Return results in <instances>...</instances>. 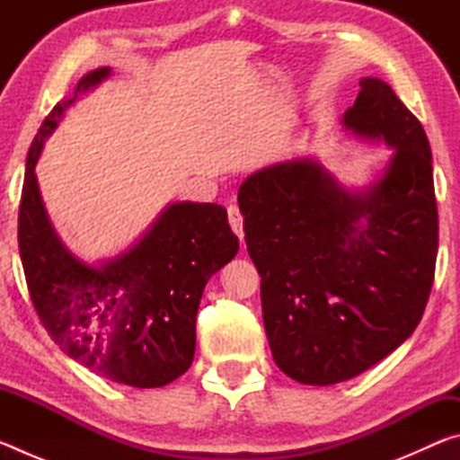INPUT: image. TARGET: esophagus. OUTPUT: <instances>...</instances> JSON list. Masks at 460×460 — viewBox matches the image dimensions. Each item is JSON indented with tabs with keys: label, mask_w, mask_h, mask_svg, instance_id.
Wrapping results in <instances>:
<instances>
[{
	"label": "esophagus",
	"mask_w": 460,
	"mask_h": 460,
	"mask_svg": "<svg viewBox=\"0 0 460 460\" xmlns=\"http://www.w3.org/2000/svg\"><path fill=\"white\" fill-rule=\"evenodd\" d=\"M227 217H229V225H231L233 233H235V235L241 241H243V237H245V233H243V215L239 213V207L237 205H229L227 207Z\"/></svg>",
	"instance_id": "1"
}]
</instances>
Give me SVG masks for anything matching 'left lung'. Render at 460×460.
Instances as JSON below:
<instances>
[{
  "instance_id": "1",
  "label": "left lung",
  "mask_w": 460,
  "mask_h": 460,
  "mask_svg": "<svg viewBox=\"0 0 460 460\" xmlns=\"http://www.w3.org/2000/svg\"><path fill=\"white\" fill-rule=\"evenodd\" d=\"M345 126L394 147L369 192H347L316 162L296 160L252 174L237 197L271 355L308 385L359 376L414 332L438 252L422 123L387 83L363 79Z\"/></svg>"
}]
</instances>
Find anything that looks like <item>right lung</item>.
Here are the masks:
<instances>
[{"instance_id":"obj_1","label":"right lung","mask_w":460,"mask_h":460,"mask_svg":"<svg viewBox=\"0 0 460 460\" xmlns=\"http://www.w3.org/2000/svg\"><path fill=\"white\" fill-rule=\"evenodd\" d=\"M109 75H84L58 103L28 152L18 245L30 298L50 339L83 367L131 387H162L190 367L207 279L235 258L239 239L213 202L168 207L139 243L91 268L60 245L34 174L44 137L76 95Z\"/></svg>"}]
</instances>
